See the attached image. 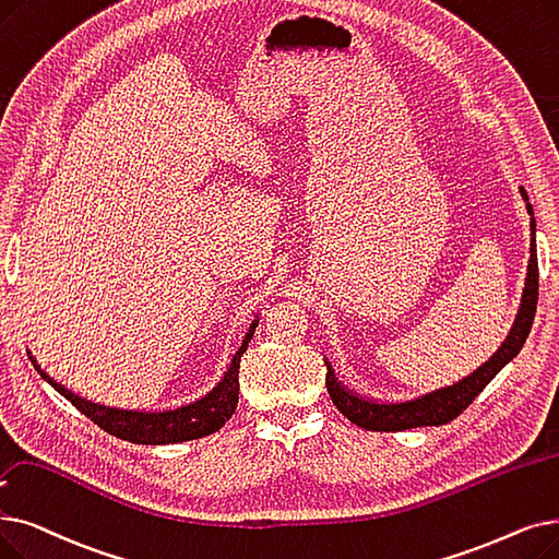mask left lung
I'll return each mask as SVG.
<instances>
[{
  "label": "left lung",
  "mask_w": 559,
  "mask_h": 559,
  "mask_svg": "<svg viewBox=\"0 0 559 559\" xmlns=\"http://www.w3.org/2000/svg\"><path fill=\"white\" fill-rule=\"evenodd\" d=\"M519 191L525 201V210L530 214L532 241H530V260H527L521 306L512 329H509L504 337V343L493 352L489 360H484L481 366L473 370L468 377L411 400H379V397L360 395L354 391V388H347L335 377V370L326 358V391L331 395V402L347 420L370 431H402V429H414V427L445 425L454 420L461 411H464L484 391V388H487V383L507 366V362L516 358V354L523 349L537 312L539 266H537V219H535V212H532L527 191L523 187H519Z\"/></svg>",
  "instance_id": "obj_1"
}]
</instances>
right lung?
Wrapping results in <instances>:
<instances>
[{"instance_id": "right-lung-1", "label": "right lung", "mask_w": 559, "mask_h": 559, "mask_svg": "<svg viewBox=\"0 0 559 559\" xmlns=\"http://www.w3.org/2000/svg\"><path fill=\"white\" fill-rule=\"evenodd\" d=\"M255 326H258V314L251 322L245 340H241L239 349L230 358V366L226 368L224 377L216 381L214 388H210L205 395L197 400L185 402L180 406H171V408H151V411L116 408V406L91 402L78 393L68 391V388L61 385L55 377L40 370L32 352H29V360L34 362L38 374L50 383L59 395H63L72 406L82 411L88 420H93L107 433L116 436V439H123L139 445H171V443L203 439V436L219 431L230 420L239 400V360L251 343Z\"/></svg>"}]
</instances>
